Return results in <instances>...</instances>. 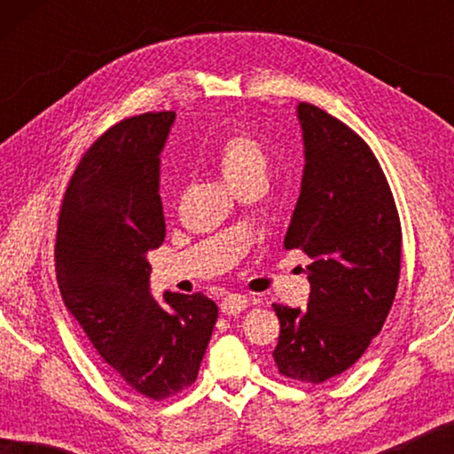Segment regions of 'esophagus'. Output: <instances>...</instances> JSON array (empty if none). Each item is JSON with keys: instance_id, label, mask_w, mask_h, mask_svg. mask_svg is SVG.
I'll return each mask as SVG.
<instances>
[{"instance_id": "1", "label": "esophagus", "mask_w": 454, "mask_h": 454, "mask_svg": "<svg viewBox=\"0 0 454 454\" xmlns=\"http://www.w3.org/2000/svg\"><path fill=\"white\" fill-rule=\"evenodd\" d=\"M247 303H250V300H247L246 295H238V294H231L227 297H223L221 301V312L225 316H238L244 312V309L247 308Z\"/></svg>"}]
</instances>
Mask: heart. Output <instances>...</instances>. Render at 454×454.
<instances>
[{
	"instance_id": "1",
	"label": "heart",
	"mask_w": 454,
	"mask_h": 454,
	"mask_svg": "<svg viewBox=\"0 0 454 454\" xmlns=\"http://www.w3.org/2000/svg\"><path fill=\"white\" fill-rule=\"evenodd\" d=\"M215 163L221 177L235 188L247 179L266 177V154L250 134H231L215 153Z\"/></svg>"
}]
</instances>
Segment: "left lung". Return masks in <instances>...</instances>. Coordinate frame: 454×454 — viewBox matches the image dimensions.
<instances>
[{
  "label": "left lung",
  "mask_w": 454,
  "mask_h": 454,
  "mask_svg": "<svg viewBox=\"0 0 454 454\" xmlns=\"http://www.w3.org/2000/svg\"><path fill=\"white\" fill-rule=\"evenodd\" d=\"M303 138L300 198L285 235L309 258L308 308L275 303L272 351L283 376L320 384L351 368L382 331L401 272V223L370 146L337 117L297 105Z\"/></svg>",
  "instance_id": "obj_1"
}]
</instances>
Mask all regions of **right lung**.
Listing matches in <instances>:
<instances>
[{
  "instance_id": "add662e5",
  "label": "right lung",
  "mask_w": 454,
  "mask_h": 454,
  "mask_svg": "<svg viewBox=\"0 0 454 454\" xmlns=\"http://www.w3.org/2000/svg\"><path fill=\"white\" fill-rule=\"evenodd\" d=\"M176 114L107 129L67 184L55 241L64 303L121 387L160 401L196 380L219 308L207 295L151 294L148 252L165 239L160 151Z\"/></svg>"
}]
</instances>
